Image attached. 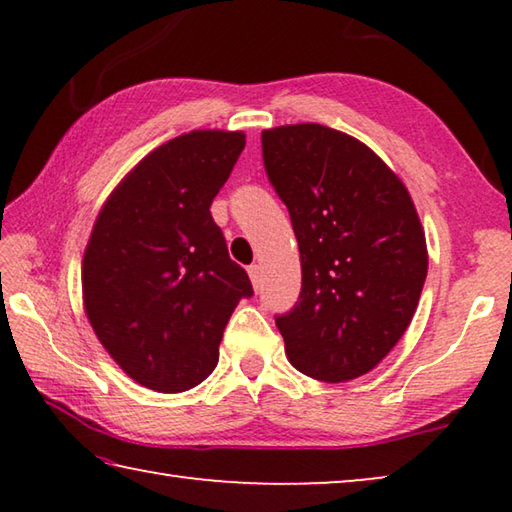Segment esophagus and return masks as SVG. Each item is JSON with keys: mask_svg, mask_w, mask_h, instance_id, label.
Instances as JSON below:
<instances>
[{"mask_svg": "<svg viewBox=\"0 0 512 512\" xmlns=\"http://www.w3.org/2000/svg\"><path fill=\"white\" fill-rule=\"evenodd\" d=\"M248 275H250V282H253V287L259 289V284H262V266L250 264L248 266Z\"/></svg>", "mask_w": 512, "mask_h": 512, "instance_id": "esophagus-1", "label": "esophagus"}]
</instances>
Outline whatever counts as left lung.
Listing matches in <instances>:
<instances>
[{"mask_svg": "<svg viewBox=\"0 0 512 512\" xmlns=\"http://www.w3.org/2000/svg\"><path fill=\"white\" fill-rule=\"evenodd\" d=\"M262 153L300 248V300L275 318L284 350L307 377L357 379L402 339L427 277L409 189L357 137L323 124L268 128Z\"/></svg>", "mask_w": 512, "mask_h": 512, "instance_id": "obj_1", "label": "left lung"}]
</instances>
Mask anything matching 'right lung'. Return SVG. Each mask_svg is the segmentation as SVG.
Here are the masks:
<instances>
[{
	"label": "right lung",
	"mask_w": 512,
	"mask_h": 512,
	"mask_svg": "<svg viewBox=\"0 0 512 512\" xmlns=\"http://www.w3.org/2000/svg\"><path fill=\"white\" fill-rule=\"evenodd\" d=\"M246 146L241 131L173 137L126 173L83 255V307L117 366L151 391L183 393L219 363L248 273L210 205Z\"/></svg>",
	"instance_id": "1"
}]
</instances>
